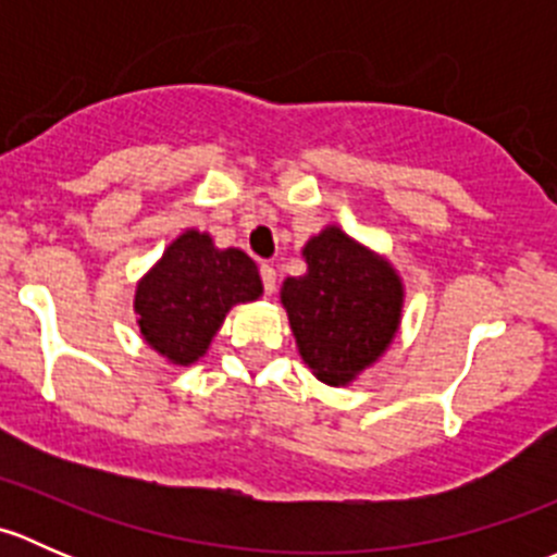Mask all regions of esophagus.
Here are the masks:
<instances>
[{
	"label": "esophagus",
	"mask_w": 557,
	"mask_h": 557,
	"mask_svg": "<svg viewBox=\"0 0 557 557\" xmlns=\"http://www.w3.org/2000/svg\"><path fill=\"white\" fill-rule=\"evenodd\" d=\"M261 280H263V290H267V294H274V288H277V272H274V267L261 263Z\"/></svg>",
	"instance_id": "obj_1"
}]
</instances>
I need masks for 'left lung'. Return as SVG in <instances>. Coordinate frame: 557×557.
<instances>
[{
    "label": "left lung",
    "instance_id": "obj_1",
    "mask_svg": "<svg viewBox=\"0 0 557 557\" xmlns=\"http://www.w3.org/2000/svg\"><path fill=\"white\" fill-rule=\"evenodd\" d=\"M301 256L307 272L280 288L299 356L320 383L350 385L396 339L404 283L385 256L339 226L307 239Z\"/></svg>",
    "mask_w": 557,
    "mask_h": 557
}]
</instances>
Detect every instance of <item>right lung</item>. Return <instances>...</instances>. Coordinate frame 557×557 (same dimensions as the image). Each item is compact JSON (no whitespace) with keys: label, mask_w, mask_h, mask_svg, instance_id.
I'll return each mask as SVG.
<instances>
[{"label":"right lung","mask_w":557,"mask_h":557,"mask_svg":"<svg viewBox=\"0 0 557 557\" xmlns=\"http://www.w3.org/2000/svg\"><path fill=\"white\" fill-rule=\"evenodd\" d=\"M258 267L239 247H215L185 228L137 283L134 312L143 339L174 367H190L210 347L234 305L261 299Z\"/></svg>","instance_id":"right-lung-1"}]
</instances>
